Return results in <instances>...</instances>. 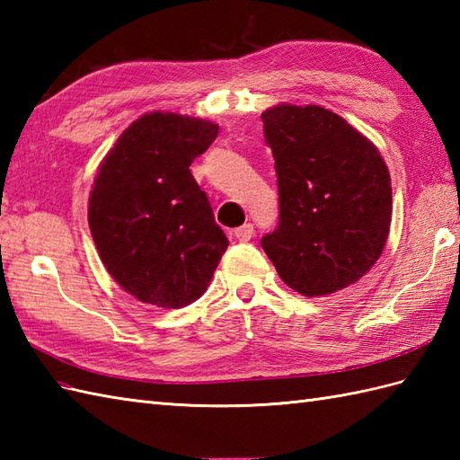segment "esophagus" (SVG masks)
<instances>
[{"label": "esophagus", "instance_id": "34e87169", "mask_svg": "<svg viewBox=\"0 0 460 460\" xmlns=\"http://www.w3.org/2000/svg\"><path fill=\"white\" fill-rule=\"evenodd\" d=\"M235 237H237L239 241H243V243L251 241V237H252V225H251V223L241 225L239 229H235Z\"/></svg>", "mask_w": 460, "mask_h": 460}]
</instances>
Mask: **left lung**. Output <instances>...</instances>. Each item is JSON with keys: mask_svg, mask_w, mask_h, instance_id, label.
I'll use <instances>...</instances> for the list:
<instances>
[{"mask_svg": "<svg viewBox=\"0 0 460 460\" xmlns=\"http://www.w3.org/2000/svg\"><path fill=\"white\" fill-rule=\"evenodd\" d=\"M275 155L280 219L261 239L279 277L314 298L354 285L384 252L392 178L376 144L316 104L261 114Z\"/></svg>", "mask_w": 460, "mask_h": 460, "instance_id": "left-lung-1", "label": "left lung"}]
</instances>
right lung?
Returning <instances> with one entry per match:
<instances>
[{
	"instance_id": "1",
	"label": "right lung",
	"mask_w": 460,
	"mask_h": 460,
	"mask_svg": "<svg viewBox=\"0 0 460 460\" xmlns=\"http://www.w3.org/2000/svg\"><path fill=\"white\" fill-rule=\"evenodd\" d=\"M219 126L146 112L99 165L89 227L104 269L144 305L183 308L209 287L229 241L190 172Z\"/></svg>"
}]
</instances>
